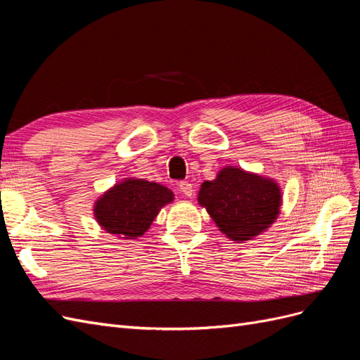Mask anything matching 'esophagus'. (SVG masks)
<instances>
[{"label": "esophagus", "instance_id": "esophagus-1", "mask_svg": "<svg viewBox=\"0 0 360 360\" xmlns=\"http://www.w3.org/2000/svg\"><path fill=\"white\" fill-rule=\"evenodd\" d=\"M179 189L183 195H186V197H192V195H193V188H192V184L189 181H180Z\"/></svg>", "mask_w": 360, "mask_h": 360}]
</instances>
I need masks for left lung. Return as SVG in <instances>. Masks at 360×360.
Wrapping results in <instances>:
<instances>
[{"label": "left lung", "mask_w": 360, "mask_h": 360, "mask_svg": "<svg viewBox=\"0 0 360 360\" xmlns=\"http://www.w3.org/2000/svg\"><path fill=\"white\" fill-rule=\"evenodd\" d=\"M281 201V189L274 180L233 167L204 181L198 193V202L234 242L252 240L266 231L279 214Z\"/></svg>", "instance_id": "left-lung-1"}]
</instances>
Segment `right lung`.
Instances as JSON below:
<instances>
[{
    "mask_svg": "<svg viewBox=\"0 0 360 360\" xmlns=\"http://www.w3.org/2000/svg\"><path fill=\"white\" fill-rule=\"evenodd\" d=\"M174 193L155 181L126 179L115 184L94 204L96 221L106 233L122 238L143 236Z\"/></svg>",
    "mask_w": 360,
    "mask_h": 360,
    "instance_id": "right-lung-1",
    "label": "right lung"
}]
</instances>
